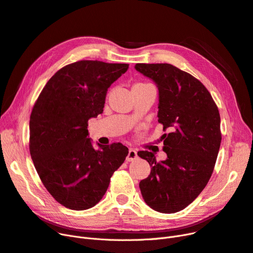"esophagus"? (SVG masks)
Returning a JSON list of instances; mask_svg holds the SVG:
<instances>
[{
    "mask_svg": "<svg viewBox=\"0 0 253 253\" xmlns=\"http://www.w3.org/2000/svg\"><path fill=\"white\" fill-rule=\"evenodd\" d=\"M136 158H137V152L133 149H130L129 152H128V155L126 157V160L127 161H133V160H135Z\"/></svg>",
    "mask_w": 253,
    "mask_h": 253,
    "instance_id": "1",
    "label": "esophagus"
}]
</instances>
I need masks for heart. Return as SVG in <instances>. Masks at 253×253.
I'll return each instance as SVG.
<instances>
[{
    "mask_svg": "<svg viewBox=\"0 0 253 253\" xmlns=\"http://www.w3.org/2000/svg\"><path fill=\"white\" fill-rule=\"evenodd\" d=\"M145 85H150V84H147V83H136L134 86H145Z\"/></svg>",
    "mask_w": 253,
    "mask_h": 253,
    "instance_id": "1",
    "label": "heart"
}]
</instances>
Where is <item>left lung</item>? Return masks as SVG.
Listing matches in <instances>:
<instances>
[{"label": "left lung", "instance_id": "8db88e82", "mask_svg": "<svg viewBox=\"0 0 253 253\" xmlns=\"http://www.w3.org/2000/svg\"><path fill=\"white\" fill-rule=\"evenodd\" d=\"M135 70L159 89L158 122L163 130L164 161L152 152L137 155L152 167L139 182L144 202L162 213H174L200 195L213 172L221 132L217 105L206 87L169 63H136Z\"/></svg>", "mask_w": 253, "mask_h": 253}]
</instances>
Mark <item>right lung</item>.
Wrapping results in <instances>:
<instances>
[{
    "label": "right lung",
    "instance_id": "1",
    "mask_svg": "<svg viewBox=\"0 0 253 253\" xmlns=\"http://www.w3.org/2000/svg\"><path fill=\"white\" fill-rule=\"evenodd\" d=\"M127 63L80 60L63 66L47 82L30 119V153L44 187L62 206H95L114 172L128 155L122 143L88 138V120L103 112L109 87L127 72Z\"/></svg>",
    "mask_w": 253,
    "mask_h": 253
}]
</instances>
